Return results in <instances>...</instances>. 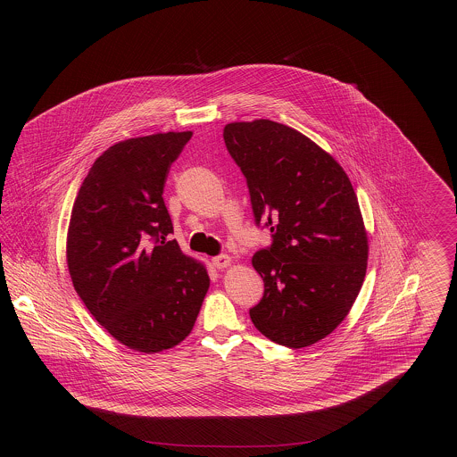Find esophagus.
<instances>
[{"mask_svg": "<svg viewBox=\"0 0 457 457\" xmlns=\"http://www.w3.org/2000/svg\"><path fill=\"white\" fill-rule=\"evenodd\" d=\"M212 263H214V267H218V269H226L228 265H231V257H228V255L222 253V255L214 257Z\"/></svg>", "mask_w": 457, "mask_h": 457, "instance_id": "obj_1", "label": "esophagus"}]
</instances>
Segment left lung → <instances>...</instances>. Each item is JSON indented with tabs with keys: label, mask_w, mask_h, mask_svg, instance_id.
I'll return each mask as SVG.
<instances>
[{
	"label": "left lung",
	"mask_w": 457,
	"mask_h": 457,
	"mask_svg": "<svg viewBox=\"0 0 457 457\" xmlns=\"http://www.w3.org/2000/svg\"><path fill=\"white\" fill-rule=\"evenodd\" d=\"M222 137L255 224L272 233L252 259L263 296L250 319L281 346L315 345L345 320L367 274L369 241L348 174L308 137L270 120L229 123Z\"/></svg>",
	"instance_id": "8db88e82"
}]
</instances>
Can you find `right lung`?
<instances>
[{"label": "right lung", "mask_w": 457, "mask_h": 457, "mask_svg": "<svg viewBox=\"0 0 457 457\" xmlns=\"http://www.w3.org/2000/svg\"><path fill=\"white\" fill-rule=\"evenodd\" d=\"M192 131L123 140L92 164L66 238L73 287L94 319L142 353L173 348L194 328L209 289L173 235L162 190Z\"/></svg>", "instance_id": "1"}]
</instances>
